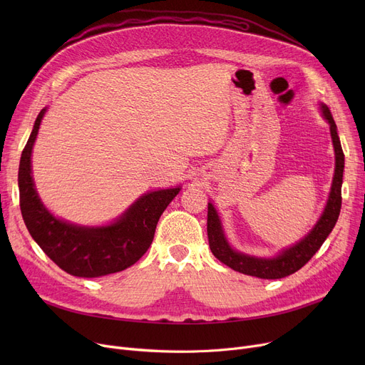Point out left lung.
<instances>
[{
  "mask_svg": "<svg viewBox=\"0 0 365 365\" xmlns=\"http://www.w3.org/2000/svg\"><path fill=\"white\" fill-rule=\"evenodd\" d=\"M322 117L330 124L331 140L334 146V155H336V168H334V178L330 189V195L327 200L321 217L318 219L317 225L311 229L308 235H304L299 242L293 247L285 248L275 257H256L245 255L241 252L234 250L229 245L220 217L216 212V208L212 202H208V213H207V235L210 250L217 257L222 263L231 267V269L252 275L263 279H279L284 277H289L299 271L308 263L312 256L319 250L322 242L327 240L330 232L339 219L340 207H341V182H343V168H344V155L341 150L340 139L337 134V127L333 120V115L330 109L321 105Z\"/></svg>",
  "mask_w": 365,
  "mask_h": 365,
  "instance_id": "left-lung-1",
  "label": "left lung"
}]
</instances>
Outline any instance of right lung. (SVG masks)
Instances as JSON below:
<instances>
[{"label": "right lung", "mask_w": 365, "mask_h": 365, "mask_svg": "<svg viewBox=\"0 0 365 365\" xmlns=\"http://www.w3.org/2000/svg\"><path fill=\"white\" fill-rule=\"evenodd\" d=\"M44 113L46 108L38 113L19 164L21 212L31 237L61 269L73 277L98 278L127 269L146 253L163 212L180 186L142 195L106 226H78L54 217L36 194L31 170L32 148Z\"/></svg>", "instance_id": "obj_1"}]
</instances>
